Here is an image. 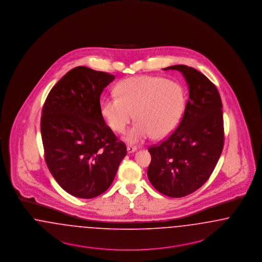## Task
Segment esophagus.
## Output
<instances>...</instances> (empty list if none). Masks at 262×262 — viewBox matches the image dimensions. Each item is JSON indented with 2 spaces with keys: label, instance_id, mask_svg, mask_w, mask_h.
Returning <instances> with one entry per match:
<instances>
[{
  "label": "esophagus",
  "instance_id": "obj_1",
  "mask_svg": "<svg viewBox=\"0 0 262 262\" xmlns=\"http://www.w3.org/2000/svg\"><path fill=\"white\" fill-rule=\"evenodd\" d=\"M136 150V147H132V146H127V151H128V154H132V152H135Z\"/></svg>",
  "mask_w": 262,
  "mask_h": 262
}]
</instances>
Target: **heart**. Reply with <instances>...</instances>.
I'll list each match as a JSON object with an SVG mask.
<instances>
[{"instance_id":"obj_1","label":"heart","mask_w":262,"mask_h":262,"mask_svg":"<svg viewBox=\"0 0 262 262\" xmlns=\"http://www.w3.org/2000/svg\"><path fill=\"white\" fill-rule=\"evenodd\" d=\"M117 97L101 102V114L114 132L123 133L133 117L136 123L126 140L139 143L150 136L163 139L176 129L182 117L186 96L182 85L159 76H137L121 81Z\"/></svg>"}]
</instances>
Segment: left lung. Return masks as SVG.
Returning <instances> with one entry per match:
<instances>
[{
  "label": "left lung",
  "instance_id": "1",
  "mask_svg": "<svg viewBox=\"0 0 262 262\" xmlns=\"http://www.w3.org/2000/svg\"><path fill=\"white\" fill-rule=\"evenodd\" d=\"M163 69L182 73L189 100L177 129L159 146L148 148L151 160L148 177L160 193L182 198L208 180L221 156L222 102L215 85L196 69L183 64Z\"/></svg>",
  "mask_w": 262,
  "mask_h": 262
}]
</instances>
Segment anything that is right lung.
<instances>
[{
	"label": "right lung",
	"mask_w": 262,
	"mask_h": 262,
	"mask_svg": "<svg viewBox=\"0 0 262 262\" xmlns=\"http://www.w3.org/2000/svg\"><path fill=\"white\" fill-rule=\"evenodd\" d=\"M114 78L77 67L52 88L43 106L46 163L58 185L76 198L92 199L105 192L127 154L100 108L101 94Z\"/></svg>",
	"instance_id": "obj_1"
}]
</instances>
